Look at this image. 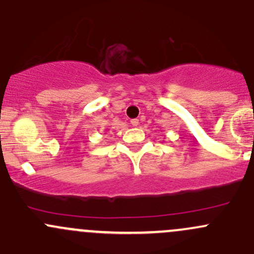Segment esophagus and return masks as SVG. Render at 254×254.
I'll return each instance as SVG.
<instances>
[{"label": "esophagus", "mask_w": 254, "mask_h": 254, "mask_svg": "<svg viewBox=\"0 0 254 254\" xmlns=\"http://www.w3.org/2000/svg\"><path fill=\"white\" fill-rule=\"evenodd\" d=\"M130 124H131L132 127H137V125H139V120H137V119H132L131 122H130Z\"/></svg>", "instance_id": "esophagus-1"}]
</instances>
